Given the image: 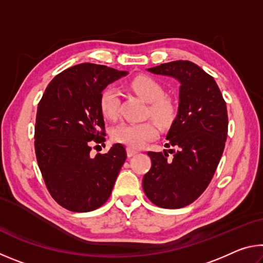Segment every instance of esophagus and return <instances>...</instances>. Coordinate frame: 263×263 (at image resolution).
I'll use <instances>...</instances> for the list:
<instances>
[{
  "mask_svg": "<svg viewBox=\"0 0 263 263\" xmlns=\"http://www.w3.org/2000/svg\"><path fill=\"white\" fill-rule=\"evenodd\" d=\"M126 152H127V157L131 158V157H133V155L138 153V151L133 149V148H131V147H127V148H126Z\"/></svg>",
  "mask_w": 263,
  "mask_h": 263,
  "instance_id": "1",
  "label": "esophagus"
}]
</instances>
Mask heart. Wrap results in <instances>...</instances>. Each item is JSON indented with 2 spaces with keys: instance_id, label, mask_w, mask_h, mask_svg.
Returning a JSON list of instances; mask_svg holds the SVG:
<instances>
[{
  "instance_id": "1",
  "label": "heart",
  "mask_w": 263,
  "mask_h": 263,
  "mask_svg": "<svg viewBox=\"0 0 263 263\" xmlns=\"http://www.w3.org/2000/svg\"><path fill=\"white\" fill-rule=\"evenodd\" d=\"M130 88L142 100L149 103V114L160 125H168L174 117V105L163 96L160 83L148 77H137L130 82ZM121 103V92L116 87H106L100 96V108L106 118H115ZM158 127L152 122L122 123L115 126L111 137L131 148H141L158 136Z\"/></svg>"
}]
</instances>
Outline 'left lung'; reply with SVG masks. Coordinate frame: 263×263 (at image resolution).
Wrapping results in <instances>:
<instances>
[{"label":"left lung","instance_id":"left-lung-1","mask_svg":"<svg viewBox=\"0 0 263 263\" xmlns=\"http://www.w3.org/2000/svg\"><path fill=\"white\" fill-rule=\"evenodd\" d=\"M180 82L177 115L167 132L176 149L148 152L152 167L142 179L145 195L155 205L180 209L206 189L224 152L228 110L211 75L194 62L177 60L147 69Z\"/></svg>","mask_w":263,"mask_h":263}]
</instances>
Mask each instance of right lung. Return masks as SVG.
I'll return each instance as SVG.
<instances>
[{
    "label": "right lung",
    "instance_id": "right-lung-1",
    "mask_svg": "<svg viewBox=\"0 0 263 263\" xmlns=\"http://www.w3.org/2000/svg\"><path fill=\"white\" fill-rule=\"evenodd\" d=\"M103 65L80 64L58 74L38 104L34 149L48 191L73 212H89L106 202L126 160L122 144L91 157V144L105 141L100 96L127 75Z\"/></svg>",
    "mask_w": 263,
    "mask_h": 263
}]
</instances>
